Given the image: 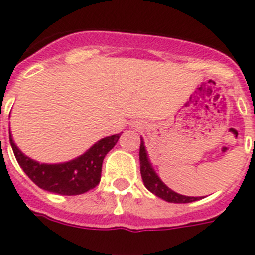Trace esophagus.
Listing matches in <instances>:
<instances>
[{"instance_id":"1","label":"esophagus","mask_w":255,"mask_h":255,"mask_svg":"<svg viewBox=\"0 0 255 255\" xmlns=\"http://www.w3.org/2000/svg\"><path fill=\"white\" fill-rule=\"evenodd\" d=\"M139 128H142L140 124H134V129H139Z\"/></svg>"}]
</instances>
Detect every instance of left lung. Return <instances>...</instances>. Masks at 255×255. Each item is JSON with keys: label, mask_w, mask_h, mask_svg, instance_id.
Listing matches in <instances>:
<instances>
[{"label": "left lung", "mask_w": 255, "mask_h": 255, "mask_svg": "<svg viewBox=\"0 0 255 255\" xmlns=\"http://www.w3.org/2000/svg\"><path fill=\"white\" fill-rule=\"evenodd\" d=\"M139 161H140V174H142L143 183L145 188L151 191L153 195H156L160 199L165 200L167 202H174V204H187V202H193L200 200L199 197H191V196H184L180 193L174 192L166 184L160 179L156 171L153 170L151 162H149L148 154L145 151L144 142L140 136V149H139Z\"/></svg>", "instance_id": "8db88e82"}]
</instances>
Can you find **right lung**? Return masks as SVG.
Returning a JSON list of instances; mask_svg holds the SVG:
<instances>
[{"instance_id": "add662e5", "label": "right lung", "mask_w": 255, "mask_h": 255, "mask_svg": "<svg viewBox=\"0 0 255 255\" xmlns=\"http://www.w3.org/2000/svg\"><path fill=\"white\" fill-rule=\"evenodd\" d=\"M121 134L107 136L84 154L62 164H40L16 147L10 132V144L18 164L34 184L49 192L75 196L88 192L101 182L102 164L106 154L116 145Z\"/></svg>"}]
</instances>
